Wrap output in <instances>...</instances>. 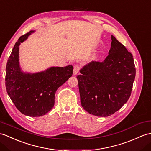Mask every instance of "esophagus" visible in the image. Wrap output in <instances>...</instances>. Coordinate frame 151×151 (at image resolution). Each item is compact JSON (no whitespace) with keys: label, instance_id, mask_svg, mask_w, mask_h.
Listing matches in <instances>:
<instances>
[{"label":"esophagus","instance_id":"esophagus-1","mask_svg":"<svg viewBox=\"0 0 151 151\" xmlns=\"http://www.w3.org/2000/svg\"><path fill=\"white\" fill-rule=\"evenodd\" d=\"M80 66H78V65L74 66V69H73V74H74L75 75L78 74L80 71Z\"/></svg>","mask_w":151,"mask_h":151}]
</instances>
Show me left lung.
Listing matches in <instances>:
<instances>
[{
	"instance_id": "8db88e82",
	"label": "left lung",
	"mask_w": 151,
	"mask_h": 151,
	"mask_svg": "<svg viewBox=\"0 0 151 151\" xmlns=\"http://www.w3.org/2000/svg\"><path fill=\"white\" fill-rule=\"evenodd\" d=\"M102 62L92 61L76 76L84 110L96 116L118 111L131 96L136 69L132 55L114 36Z\"/></svg>"
}]
</instances>
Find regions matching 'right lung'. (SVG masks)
<instances>
[{"label":"right lung","instance_id":"obj_1","mask_svg":"<svg viewBox=\"0 0 151 151\" xmlns=\"http://www.w3.org/2000/svg\"><path fill=\"white\" fill-rule=\"evenodd\" d=\"M21 36L15 43L6 68V91L21 113L29 116H41L53 107L57 89L73 75V67H52L46 71L26 74L19 64V46L33 33Z\"/></svg>","mask_w":151,"mask_h":151}]
</instances>
